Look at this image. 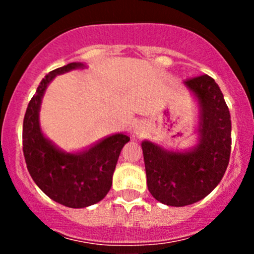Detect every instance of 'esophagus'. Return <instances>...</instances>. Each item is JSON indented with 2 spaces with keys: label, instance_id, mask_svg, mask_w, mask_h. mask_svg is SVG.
<instances>
[{
  "label": "esophagus",
  "instance_id": "1",
  "mask_svg": "<svg viewBox=\"0 0 254 254\" xmlns=\"http://www.w3.org/2000/svg\"><path fill=\"white\" fill-rule=\"evenodd\" d=\"M146 129H147V125L145 122H137L132 127V132H134L135 136H142L146 132Z\"/></svg>",
  "mask_w": 254,
  "mask_h": 254
}]
</instances>
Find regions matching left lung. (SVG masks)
Wrapping results in <instances>:
<instances>
[{"label": "left lung", "instance_id": "obj_1", "mask_svg": "<svg viewBox=\"0 0 254 254\" xmlns=\"http://www.w3.org/2000/svg\"><path fill=\"white\" fill-rule=\"evenodd\" d=\"M199 107L198 143L172 151L148 140L141 142L147 188L170 206H186L211 193L225 175L231 153V117L214 78L184 81Z\"/></svg>", "mask_w": 254, "mask_h": 254}]
</instances>
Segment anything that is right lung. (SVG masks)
<instances>
[{"mask_svg":"<svg viewBox=\"0 0 254 254\" xmlns=\"http://www.w3.org/2000/svg\"><path fill=\"white\" fill-rule=\"evenodd\" d=\"M71 63L49 72L30 99L23 120V153L33 181L50 199L73 209L101 201L111 190L113 173L120 151L130 137L123 132L111 135L79 152H65L42 131L39 112L45 89L58 75L83 68Z\"/></svg>","mask_w":254,"mask_h":254,"instance_id":"obj_1","label":"right lung"}]
</instances>
